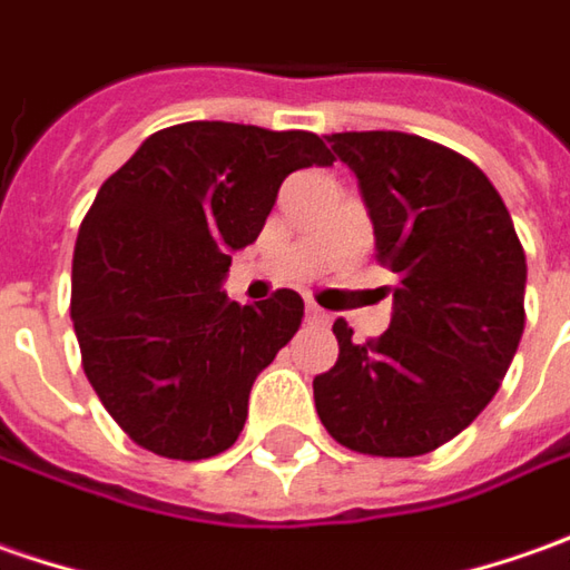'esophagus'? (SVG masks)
Segmentation results:
<instances>
[{
  "instance_id": "34e87169",
  "label": "esophagus",
  "mask_w": 570,
  "mask_h": 570,
  "mask_svg": "<svg viewBox=\"0 0 570 570\" xmlns=\"http://www.w3.org/2000/svg\"><path fill=\"white\" fill-rule=\"evenodd\" d=\"M305 318H308V324H327V322H331V315L324 312L322 305H305Z\"/></svg>"
}]
</instances>
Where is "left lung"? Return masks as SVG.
Wrapping results in <instances>:
<instances>
[{
    "label": "left lung",
    "mask_w": 570,
    "mask_h": 570,
    "mask_svg": "<svg viewBox=\"0 0 570 570\" xmlns=\"http://www.w3.org/2000/svg\"><path fill=\"white\" fill-rule=\"evenodd\" d=\"M356 173L375 252L397 274L382 337L353 341L315 375L334 442L372 458H420L451 442L495 397L523 334L527 255L495 186L473 160L406 131H337Z\"/></svg>",
    "instance_id": "obj_1"
}]
</instances>
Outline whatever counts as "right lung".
Here are the masks:
<instances>
[{"mask_svg": "<svg viewBox=\"0 0 570 570\" xmlns=\"http://www.w3.org/2000/svg\"><path fill=\"white\" fill-rule=\"evenodd\" d=\"M334 157L312 131L183 122L100 186L71 262V322L90 387L119 429L169 461L239 439L258 372L303 324V296L229 303V252L258 239L277 188Z\"/></svg>", "mask_w": 570, "mask_h": 570, "instance_id": "obj_1", "label": "right lung"}]
</instances>
